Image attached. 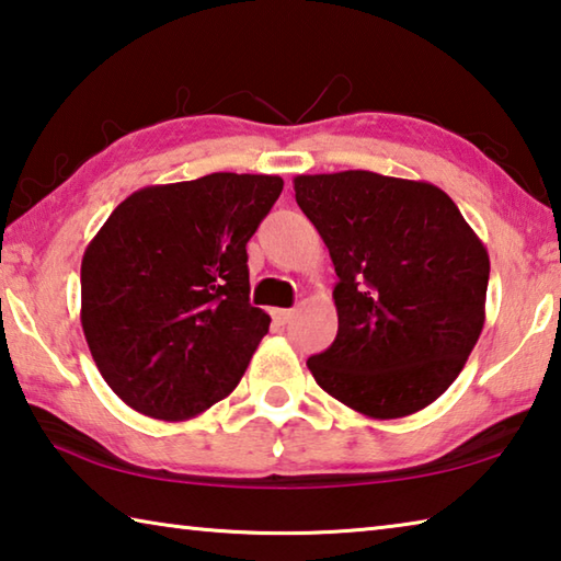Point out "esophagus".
<instances>
[{
  "mask_svg": "<svg viewBox=\"0 0 561 561\" xmlns=\"http://www.w3.org/2000/svg\"><path fill=\"white\" fill-rule=\"evenodd\" d=\"M291 317H294L291 309H272V319H274V324H277V327L289 324Z\"/></svg>",
  "mask_w": 561,
  "mask_h": 561,
  "instance_id": "1",
  "label": "esophagus"
}]
</instances>
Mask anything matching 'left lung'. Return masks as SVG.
<instances>
[{"mask_svg": "<svg viewBox=\"0 0 561 561\" xmlns=\"http://www.w3.org/2000/svg\"><path fill=\"white\" fill-rule=\"evenodd\" d=\"M294 193L336 270L339 331L307 360L314 381L378 421L448 391L485 324L490 257L440 187L344 170Z\"/></svg>", "mask_w": 561, "mask_h": 561, "instance_id": "left-lung-1", "label": "left lung"}]
</instances>
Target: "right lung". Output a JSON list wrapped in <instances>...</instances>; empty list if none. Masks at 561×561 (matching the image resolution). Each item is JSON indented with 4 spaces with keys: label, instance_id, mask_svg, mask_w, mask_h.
Segmentation results:
<instances>
[{
    "label": "right lung",
    "instance_id": "right-lung-1",
    "mask_svg": "<svg viewBox=\"0 0 561 561\" xmlns=\"http://www.w3.org/2000/svg\"><path fill=\"white\" fill-rule=\"evenodd\" d=\"M279 175L213 173L126 197L81 260V327L133 411L187 421L222 401L270 331L250 304L247 242Z\"/></svg>",
    "mask_w": 561,
    "mask_h": 561
}]
</instances>
